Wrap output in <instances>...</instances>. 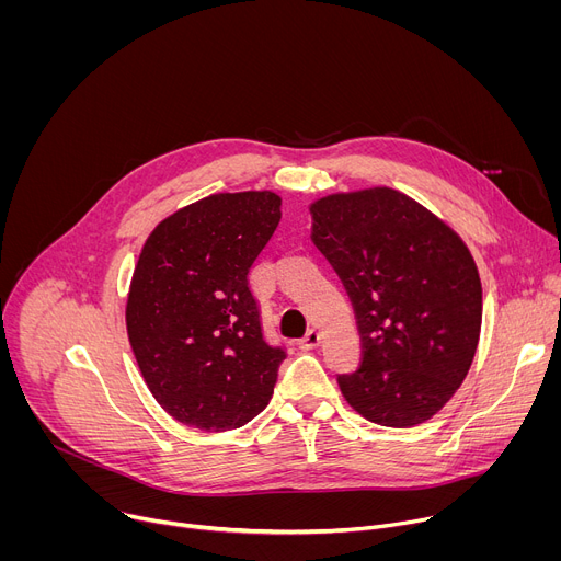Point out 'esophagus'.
<instances>
[{
	"label": "esophagus",
	"instance_id": "obj_1",
	"mask_svg": "<svg viewBox=\"0 0 561 561\" xmlns=\"http://www.w3.org/2000/svg\"><path fill=\"white\" fill-rule=\"evenodd\" d=\"M319 342H322V333H319L317 329H310L301 340H299V348L301 351H312L319 346Z\"/></svg>",
	"mask_w": 561,
	"mask_h": 561
}]
</instances>
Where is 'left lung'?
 Returning a JSON list of instances; mask_svg holds the SVG:
<instances>
[{
  "label": "left lung",
  "instance_id": "8db88e82",
  "mask_svg": "<svg viewBox=\"0 0 561 561\" xmlns=\"http://www.w3.org/2000/svg\"><path fill=\"white\" fill-rule=\"evenodd\" d=\"M310 239L340 275L357 319L362 362L337 383L373 424L411 428L437 415L472 364L482 282L463 239L388 186L310 204Z\"/></svg>",
  "mask_w": 561,
  "mask_h": 561
}]
</instances>
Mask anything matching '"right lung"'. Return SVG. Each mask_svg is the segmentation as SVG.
I'll list each match as a JSON object with an SVG mask.
<instances>
[{
	"label": "right lung",
	"instance_id": "right-lung-1",
	"mask_svg": "<svg viewBox=\"0 0 561 561\" xmlns=\"http://www.w3.org/2000/svg\"><path fill=\"white\" fill-rule=\"evenodd\" d=\"M282 197L215 193L159 221L126 297V331L141 377L171 417L202 431L249 424L286 357L264 342L249 271L268 244Z\"/></svg>",
	"mask_w": 561,
	"mask_h": 561
}]
</instances>
